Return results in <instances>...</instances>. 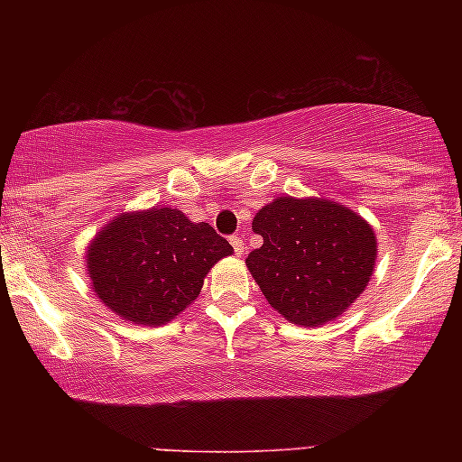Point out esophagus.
Wrapping results in <instances>:
<instances>
[{
  "label": "esophagus",
  "mask_w": 462,
  "mask_h": 462,
  "mask_svg": "<svg viewBox=\"0 0 462 462\" xmlns=\"http://www.w3.org/2000/svg\"><path fill=\"white\" fill-rule=\"evenodd\" d=\"M229 242H231V245H233V250H236V254H237V256H242L244 252H245V244H244V239L239 237V236H233V237L229 239Z\"/></svg>",
  "instance_id": "esophagus-1"
}]
</instances>
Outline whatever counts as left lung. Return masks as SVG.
<instances>
[{
    "mask_svg": "<svg viewBox=\"0 0 462 462\" xmlns=\"http://www.w3.org/2000/svg\"><path fill=\"white\" fill-rule=\"evenodd\" d=\"M263 237L245 267L264 299L290 324L340 318L372 280L376 236L356 210L326 198H277L252 220Z\"/></svg>",
    "mask_w": 462,
    "mask_h": 462,
    "instance_id": "1",
    "label": "left lung"
}]
</instances>
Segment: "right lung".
Masks as SVG:
<instances>
[{"instance_id":"1","label":"right lung","mask_w":462,"mask_h":462,"mask_svg":"<svg viewBox=\"0 0 462 462\" xmlns=\"http://www.w3.org/2000/svg\"><path fill=\"white\" fill-rule=\"evenodd\" d=\"M233 245L208 223H193L179 208L122 212L86 250L94 294L119 318L163 326L198 299L206 275Z\"/></svg>"}]
</instances>
